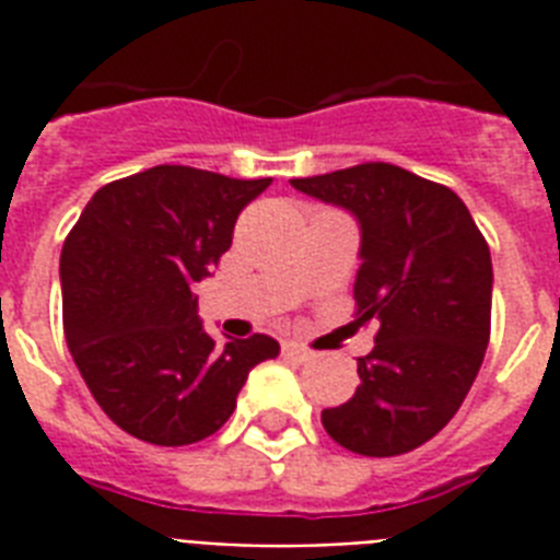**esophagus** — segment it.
<instances>
[{"mask_svg": "<svg viewBox=\"0 0 560 560\" xmlns=\"http://www.w3.org/2000/svg\"><path fill=\"white\" fill-rule=\"evenodd\" d=\"M284 358L296 360V363H307V360H314V351L305 349L302 342H284Z\"/></svg>", "mask_w": 560, "mask_h": 560, "instance_id": "obj_1", "label": "esophagus"}]
</instances>
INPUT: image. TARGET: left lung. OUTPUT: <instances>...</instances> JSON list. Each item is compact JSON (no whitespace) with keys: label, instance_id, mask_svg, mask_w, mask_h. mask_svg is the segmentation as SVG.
<instances>
[{"label":"left lung","instance_id":"obj_1","mask_svg":"<svg viewBox=\"0 0 560 560\" xmlns=\"http://www.w3.org/2000/svg\"><path fill=\"white\" fill-rule=\"evenodd\" d=\"M360 226L358 323L374 349L358 358L354 398L323 409L325 433L360 456L430 442L470 392L491 334V253L451 188L389 162L290 179Z\"/></svg>","mask_w":560,"mask_h":560}]
</instances>
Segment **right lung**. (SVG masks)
Masks as SVG:
<instances>
[{
  "label": "right lung",
  "instance_id": "right-lung-1",
  "mask_svg": "<svg viewBox=\"0 0 560 560\" xmlns=\"http://www.w3.org/2000/svg\"><path fill=\"white\" fill-rule=\"evenodd\" d=\"M270 183L156 165L98 188L66 237V346L125 433L160 447L202 442L235 412L246 374L279 354L267 334L211 340L194 296Z\"/></svg>",
  "mask_w": 560,
  "mask_h": 560
}]
</instances>
